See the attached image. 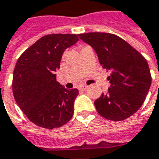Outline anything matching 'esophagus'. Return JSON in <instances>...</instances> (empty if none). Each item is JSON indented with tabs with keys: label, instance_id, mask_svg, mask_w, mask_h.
I'll list each match as a JSON object with an SVG mask.
<instances>
[{
	"label": "esophagus",
	"instance_id": "esophagus-1",
	"mask_svg": "<svg viewBox=\"0 0 159 159\" xmlns=\"http://www.w3.org/2000/svg\"><path fill=\"white\" fill-rule=\"evenodd\" d=\"M88 89V86H86V85H82V86H80V89H82V90H86Z\"/></svg>",
	"mask_w": 159,
	"mask_h": 159
}]
</instances>
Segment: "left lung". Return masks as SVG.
<instances>
[{"label": "left lung", "mask_w": 159, "mask_h": 159, "mask_svg": "<svg viewBox=\"0 0 159 159\" xmlns=\"http://www.w3.org/2000/svg\"><path fill=\"white\" fill-rule=\"evenodd\" d=\"M79 38L94 48L102 68L111 71L107 93L94 102L98 113L112 121L132 116L143 105L152 84L145 58L116 34L92 32L80 34Z\"/></svg>", "instance_id": "1"}]
</instances>
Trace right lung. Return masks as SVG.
I'll return each mask as SVG.
<instances>
[{
    "mask_svg": "<svg viewBox=\"0 0 159 159\" xmlns=\"http://www.w3.org/2000/svg\"><path fill=\"white\" fill-rule=\"evenodd\" d=\"M78 40L74 34L45 35L27 48L16 62L13 94L18 106L34 125L54 129L72 118L78 89L64 88L57 82L56 72L66 48Z\"/></svg>",
    "mask_w": 159,
    "mask_h": 159,
    "instance_id": "right-lung-1",
    "label": "right lung"
}]
</instances>
